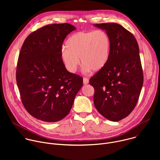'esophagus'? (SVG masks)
<instances>
[{"label": "esophagus", "instance_id": "obj_1", "mask_svg": "<svg viewBox=\"0 0 160 160\" xmlns=\"http://www.w3.org/2000/svg\"><path fill=\"white\" fill-rule=\"evenodd\" d=\"M88 82H89V80H88V78H85V77H84V78H83V84H84V85H86V84L88 83Z\"/></svg>", "mask_w": 160, "mask_h": 160}]
</instances>
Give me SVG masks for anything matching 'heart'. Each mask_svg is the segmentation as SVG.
<instances>
[{
    "instance_id": "obj_1",
    "label": "heart",
    "mask_w": 160,
    "mask_h": 160,
    "mask_svg": "<svg viewBox=\"0 0 160 160\" xmlns=\"http://www.w3.org/2000/svg\"><path fill=\"white\" fill-rule=\"evenodd\" d=\"M111 49V38L102 30L82 31L72 35L61 51V59L68 71L75 73L80 64L85 72H98L107 64Z\"/></svg>"
}]
</instances>
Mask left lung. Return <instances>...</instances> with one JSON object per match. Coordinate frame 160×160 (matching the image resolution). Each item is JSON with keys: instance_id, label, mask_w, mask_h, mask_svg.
Instances as JSON below:
<instances>
[{"instance_id": "1", "label": "left lung", "mask_w": 160, "mask_h": 160, "mask_svg": "<svg viewBox=\"0 0 160 160\" xmlns=\"http://www.w3.org/2000/svg\"><path fill=\"white\" fill-rule=\"evenodd\" d=\"M111 38L109 60L89 80L94 88V104L104 118L118 122L138 103L144 77L139 45L132 33L115 22L96 24Z\"/></svg>"}]
</instances>
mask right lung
Returning a JSON list of instances; mask_svg holds the SVG:
<instances>
[{
	"label": "right lung",
	"mask_w": 160,
	"mask_h": 160,
	"mask_svg": "<svg viewBox=\"0 0 160 160\" xmlns=\"http://www.w3.org/2000/svg\"><path fill=\"white\" fill-rule=\"evenodd\" d=\"M75 30L69 23L48 25L30 33L22 45L16 82L22 104L38 120L64 118L83 85V78L68 72L61 59L64 40Z\"/></svg>",
	"instance_id": "add662e5"
}]
</instances>
